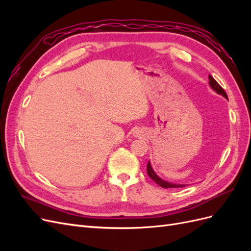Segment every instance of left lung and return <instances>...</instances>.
<instances>
[{
	"label": "left lung",
	"mask_w": 251,
	"mask_h": 251,
	"mask_svg": "<svg viewBox=\"0 0 251 251\" xmlns=\"http://www.w3.org/2000/svg\"><path fill=\"white\" fill-rule=\"evenodd\" d=\"M208 78H209V85H210V87H211L212 89H214L217 93L223 95L225 98H228V97H227V94H226V92L224 91V89L219 85V83L215 80V78L212 77L210 74L208 75ZM147 172H148V175L150 176V178H151V180H154L159 186H161V187H163V188H175V187H182V186H184V185L173 184V183H170V182H166V181H164V180L159 178V177L157 176V175L155 174V172L153 171V169H151L150 161H149L148 166H147Z\"/></svg>",
	"instance_id": "8db88e82"
}]
</instances>
